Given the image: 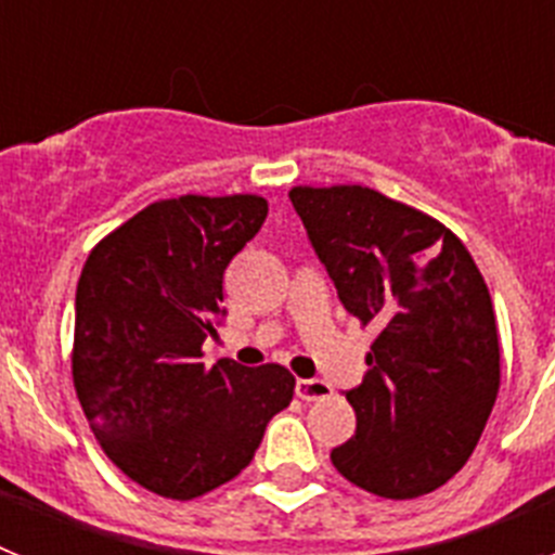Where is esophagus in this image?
<instances>
[{
    "mask_svg": "<svg viewBox=\"0 0 555 555\" xmlns=\"http://www.w3.org/2000/svg\"><path fill=\"white\" fill-rule=\"evenodd\" d=\"M294 391H297L300 400L311 403V400H325V397L331 395V386H327L325 380H320V377H300L297 386H294Z\"/></svg>",
    "mask_w": 555,
    "mask_h": 555,
    "instance_id": "1",
    "label": "esophagus"
}]
</instances>
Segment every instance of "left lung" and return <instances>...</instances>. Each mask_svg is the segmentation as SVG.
I'll return each instance as SVG.
<instances>
[{
  "label": "left lung",
  "mask_w": 555,
  "mask_h": 555,
  "mask_svg": "<svg viewBox=\"0 0 555 555\" xmlns=\"http://www.w3.org/2000/svg\"><path fill=\"white\" fill-rule=\"evenodd\" d=\"M288 199L341 306L377 331L333 467L377 498L434 492L467 464L500 389L487 283L442 222L380 191L297 185Z\"/></svg>",
  "instance_id": "obj_1"
}]
</instances>
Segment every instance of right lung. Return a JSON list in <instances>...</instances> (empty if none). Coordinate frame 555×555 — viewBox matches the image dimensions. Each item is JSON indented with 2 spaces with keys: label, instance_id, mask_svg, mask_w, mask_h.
I'll use <instances>...</instances> for the list:
<instances>
[{
  "label": "right lung",
  "instance_id": "right-lung-1",
  "mask_svg": "<svg viewBox=\"0 0 555 555\" xmlns=\"http://www.w3.org/2000/svg\"><path fill=\"white\" fill-rule=\"evenodd\" d=\"M267 199H160L102 238L75 300L72 375L107 459L135 483L191 500L242 473L294 395L278 364H203L224 320V269L267 219Z\"/></svg>",
  "mask_w": 555,
  "mask_h": 555
}]
</instances>
